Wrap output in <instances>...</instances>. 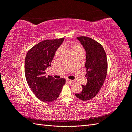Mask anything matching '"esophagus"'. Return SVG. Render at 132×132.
I'll return each instance as SVG.
<instances>
[{"mask_svg": "<svg viewBox=\"0 0 132 132\" xmlns=\"http://www.w3.org/2000/svg\"><path fill=\"white\" fill-rule=\"evenodd\" d=\"M66 81H67V82H68L69 83H72V82H74L73 80H70V79H66Z\"/></svg>", "mask_w": 132, "mask_h": 132, "instance_id": "obj_1", "label": "esophagus"}]
</instances>
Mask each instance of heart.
Instances as JSON below:
<instances>
[{
    "instance_id": "b5f03b06",
    "label": "heart",
    "mask_w": 132,
    "mask_h": 132,
    "mask_svg": "<svg viewBox=\"0 0 132 132\" xmlns=\"http://www.w3.org/2000/svg\"><path fill=\"white\" fill-rule=\"evenodd\" d=\"M70 48L71 50V51H72V53L74 52L75 51H78V50H81V48L79 46H77V45H73L71 46L70 47ZM62 51V48H59L57 51L56 52V53H55V55L56 56H57V55H58L59 54V53H61V52Z\"/></svg>"
}]
</instances>
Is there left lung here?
<instances>
[{"label": "left lung", "instance_id": "1", "mask_svg": "<svg viewBox=\"0 0 132 132\" xmlns=\"http://www.w3.org/2000/svg\"><path fill=\"white\" fill-rule=\"evenodd\" d=\"M86 51V74L87 81L82 85V91L75 94L78 98L87 101L97 94L106 78L107 61L105 51L98 42L91 38L80 36L77 38Z\"/></svg>", "mask_w": 132, "mask_h": 132}]
</instances>
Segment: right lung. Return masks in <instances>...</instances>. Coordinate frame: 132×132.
Returning <instances> with one entry per match:
<instances>
[{
    "label": "right lung",
    "mask_w": 132,
    "mask_h": 132,
    "mask_svg": "<svg viewBox=\"0 0 132 132\" xmlns=\"http://www.w3.org/2000/svg\"><path fill=\"white\" fill-rule=\"evenodd\" d=\"M64 38L47 39L38 43L28 51L25 60V74L28 85L38 99L45 102L56 100L65 79H55L45 75V70L54 57Z\"/></svg>",
    "instance_id": "obj_1"
}]
</instances>
